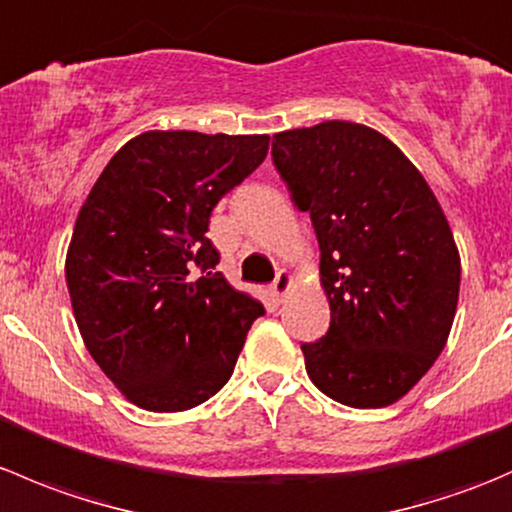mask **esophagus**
I'll use <instances>...</instances> for the list:
<instances>
[{
    "instance_id": "obj_1",
    "label": "esophagus",
    "mask_w": 512,
    "mask_h": 512,
    "mask_svg": "<svg viewBox=\"0 0 512 512\" xmlns=\"http://www.w3.org/2000/svg\"><path fill=\"white\" fill-rule=\"evenodd\" d=\"M289 285H292V277H289L285 270H280V272H277L275 282H272V285H270V292H272V297H275L277 302H282V297H285V294H287Z\"/></svg>"
}]
</instances>
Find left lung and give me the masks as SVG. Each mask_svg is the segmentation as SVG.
I'll return each instance as SVG.
<instances>
[{"instance_id": "8db88e82", "label": "left lung", "mask_w": 512, "mask_h": 512, "mask_svg": "<svg viewBox=\"0 0 512 512\" xmlns=\"http://www.w3.org/2000/svg\"><path fill=\"white\" fill-rule=\"evenodd\" d=\"M272 163L317 232L332 309L302 344L309 379L352 409L394 404L456 317L461 260L436 195L389 138L349 121L275 133Z\"/></svg>"}]
</instances>
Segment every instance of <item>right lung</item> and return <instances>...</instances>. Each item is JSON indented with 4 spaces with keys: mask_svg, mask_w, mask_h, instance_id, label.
Returning <instances> with one entry per match:
<instances>
[{
    "mask_svg": "<svg viewBox=\"0 0 512 512\" xmlns=\"http://www.w3.org/2000/svg\"><path fill=\"white\" fill-rule=\"evenodd\" d=\"M270 148V136L148 131L91 188L66 255V285L86 349L146 411L170 414L218 394L257 299L215 272L210 215Z\"/></svg>",
    "mask_w": 512,
    "mask_h": 512,
    "instance_id": "obj_1",
    "label": "right lung"
}]
</instances>
